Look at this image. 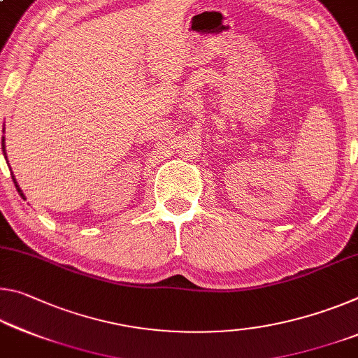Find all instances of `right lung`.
Segmentation results:
<instances>
[{
  "label": "right lung",
  "mask_w": 358,
  "mask_h": 358,
  "mask_svg": "<svg viewBox=\"0 0 358 358\" xmlns=\"http://www.w3.org/2000/svg\"><path fill=\"white\" fill-rule=\"evenodd\" d=\"M3 152H4V137H3ZM4 156H6V152H4ZM13 180H14V183H15V188H17V191H19V194L24 197V194H22V189L19 188V185H17V181H15V178L13 177Z\"/></svg>",
  "instance_id": "1"
}]
</instances>
